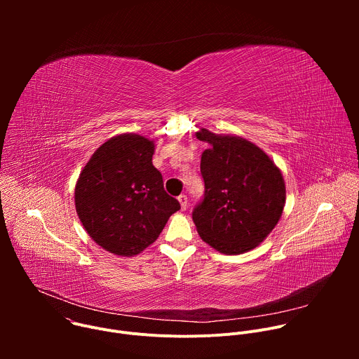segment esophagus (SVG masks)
I'll use <instances>...</instances> for the list:
<instances>
[{"label": "esophagus", "instance_id": "1", "mask_svg": "<svg viewBox=\"0 0 359 359\" xmlns=\"http://www.w3.org/2000/svg\"><path fill=\"white\" fill-rule=\"evenodd\" d=\"M177 200H179V203H180L182 210H186V209H187V196H186V194H180V196L177 197Z\"/></svg>", "mask_w": 359, "mask_h": 359}]
</instances>
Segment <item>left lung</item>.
<instances>
[{"instance_id":"8db88e82","label":"left lung","mask_w":359,"mask_h":359,"mask_svg":"<svg viewBox=\"0 0 359 359\" xmlns=\"http://www.w3.org/2000/svg\"><path fill=\"white\" fill-rule=\"evenodd\" d=\"M200 172L204 198L193 212L203 241L223 254H243L257 247L277 226L285 204L281 170L250 140L216 135L201 128Z\"/></svg>"}]
</instances>
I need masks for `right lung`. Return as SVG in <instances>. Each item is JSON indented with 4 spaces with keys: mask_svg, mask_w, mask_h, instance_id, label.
I'll use <instances>...</instances> for the list:
<instances>
[{
    "mask_svg": "<svg viewBox=\"0 0 359 359\" xmlns=\"http://www.w3.org/2000/svg\"><path fill=\"white\" fill-rule=\"evenodd\" d=\"M153 140L122 133L100 144L75 186L78 217L104 250L132 257L155 243L179 201L153 166Z\"/></svg>",
    "mask_w": 359,
    "mask_h": 359,
    "instance_id": "1",
    "label": "right lung"
}]
</instances>
